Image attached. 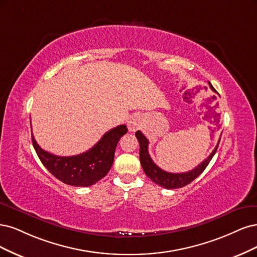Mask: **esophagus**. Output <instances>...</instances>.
I'll return each mask as SVG.
<instances>
[{
  "mask_svg": "<svg viewBox=\"0 0 257 257\" xmlns=\"http://www.w3.org/2000/svg\"><path fill=\"white\" fill-rule=\"evenodd\" d=\"M127 125H128L129 131L135 132L136 130H138L141 127V125H142V120H141V118L139 116H137V115H135V116L129 118Z\"/></svg>",
  "mask_w": 257,
  "mask_h": 257,
  "instance_id": "1",
  "label": "esophagus"
}]
</instances>
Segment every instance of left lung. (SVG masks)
<instances>
[{
    "mask_svg": "<svg viewBox=\"0 0 257 257\" xmlns=\"http://www.w3.org/2000/svg\"><path fill=\"white\" fill-rule=\"evenodd\" d=\"M208 84L213 92H216V89L213 88L210 82H208ZM136 137L140 143V162H141V165H142L143 171L146 174V176L150 177L155 184L159 185L165 189L183 188L189 185L190 183H192L198 175H201L202 172L207 168V165L209 164L214 154H216L220 143V139H221L220 137L217 146L214 147L212 153L207 157V159H205L201 164H198L195 169L186 173H169L160 169L158 165H156V163L152 160L150 153H148V143L150 142H148V140L142 132L140 130L137 131Z\"/></svg>",
    "mask_w": 257,
    "mask_h": 257,
    "instance_id": "8db88e82",
    "label": "left lung"
}]
</instances>
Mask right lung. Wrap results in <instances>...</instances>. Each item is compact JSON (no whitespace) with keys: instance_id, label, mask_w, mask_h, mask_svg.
I'll use <instances>...</instances> for the list:
<instances>
[{"instance_id":"obj_1","label":"right lung","mask_w":257,"mask_h":257,"mask_svg":"<svg viewBox=\"0 0 257 257\" xmlns=\"http://www.w3.org/2000/svg\"><path fill=\"white\" fill-rule=\"evenodd\" d=\"M126 125H119L107 131L99 142L87 152L77 156L61 157L41 148L32 134V143L35 152L47 170L66 185L89 187L103 178L110 171L115 148L119 139L127 134Z\"/></svg>"}]
</instances>
